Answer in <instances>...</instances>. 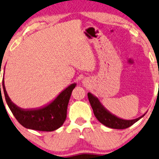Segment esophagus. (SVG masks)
Returning a JSON list of instances; mask_svg holds the SVG:
<instances>
[{"label":"esophagus","mask_w":159,"mask_h":159,"mask_svg":"<svg viewBox=\"0 0 159 159\" xmlns=\"http://www.w3.org/2000/svg\"><path fill=\"white\" fill-rule=\"evenodd\" d=\"M83 84L84 85V86H86H86H88V83H87V81H83Z\"/></svg>","instance_id":"esophagus-1"}]
</instances>
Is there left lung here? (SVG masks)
<instances>
[{
    "mask_svg": "<svg viewBox=\"0 0 159 159\" xmlns=\"http://www.w3.org/2000/svg\"><path fill=\"white\" fill-rule=\"evenodd\" d=\"M88 98L89 100L91 106L93 109V111H94L95 117L101 124L109 128L116 129H126L133 125L134 123L138 121L140 118L145 115V113L140 117L132 120L123 119V118H118V116H115L114 114L111 113L109 111H107L100 102L99 99L97 97H95L94 95L91 94L90 92L88 93Z\"/></svg>",
    "mask_w": 159,
    "mask_h": 159,
    "instance_id": "left-lung-1",
    "label": "left lung"
}]
</instances>
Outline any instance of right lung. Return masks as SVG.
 <instances>
[{
  "label": "right lung",
  "mask_w": 159,
  "mask_h": 159,
  "mask_svg": "<svg viewBox=\"0 0 159 159\" xmlns=\"http://www.w3.org/2000/svg\"><path fill=\"white\" fill-rule=\"evenodd\" d=\"M75 86V83L71 84L62 91L54 100L43 107L34 109H22L11 100L6 92L4 79L3 80V89L6 103L18 122L29 129L43 132H52L64 124L67 117V105Z\"/></svg>",
  "instance_id": "1"
}]
</instances>
